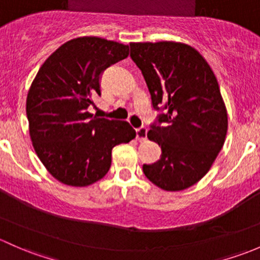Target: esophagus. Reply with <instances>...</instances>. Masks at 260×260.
<instances>
[{"label": "esophagus", "instance_id": "1", "mask_svg": "<svg viewBox=\"0 0 260 260\" xmlns=\"http://www.w3.org/2000/svg\"><path fill=\"white\" fill-rule=\"evenodd\" d=\"M146 136H148V130H146V127L136 129V139H138L139 141H145Z\"/></svg>", "mask_w": 260, "mask_h": 260}]
</instances>
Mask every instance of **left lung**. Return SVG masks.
Masks as SVG:
<instances>
[{
  "label": "left lung",
  "mask_w": 260,
  "mask_h": 260,
  "mask_svg": "<svg viewBox=\"0 0 260 260\" xmlns=\"http://www.w3.org/2000/svg\"><path fill=\"white\" fill-rule=\"evenodd\" d=\"M130 50L152 106L165 109L161 126L148 133L161 146V159L144 165V174L167 191L188 189L210 170L226 138L228 112L215 75L199 51L183 42H131Z\"/></svg>",
  "instance_id": "left-lung-1"
}]
</instances>
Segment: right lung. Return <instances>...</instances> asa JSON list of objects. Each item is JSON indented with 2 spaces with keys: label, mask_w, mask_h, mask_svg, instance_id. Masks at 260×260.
I'll return each mask as SVG.
<instances>
[{
  "label": "right lung",
  "mask_w": 260,
  "mask_h": 260,
  "mask_svg": "<svg viewBox=\"0 0 260 260\" xmlns=\"http://www.w3.org/2000/svg\"><path fill=\"white\" fill-rule=\"evenodd\" d=\"M127 55V45L77 37L51 53L35 76L26 100L28 133L39 159L60 183H96L110 169L112 149L135 139L127 121L87 111L100 95L101 72Z\"/></svg>",
  "instance_id": "add662e5"
}]
</instances>
